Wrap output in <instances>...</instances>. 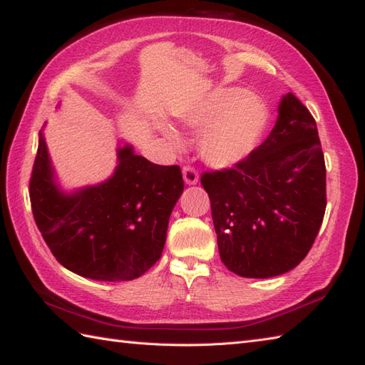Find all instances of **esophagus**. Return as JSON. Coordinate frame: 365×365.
Masks as SVG:
<instances>
[{
  "label": "esophagus",
  "mask_w": 365,
  "mask_h": 365,
  "mask_svg": "<svg viewBox=\"0 0 365 365\" xmlns=\"http://www.w3.org/2000/svg\"><path fill=\"white\" fill-rule=\"evenodd\" d=\"M183 180L187 185H196L199 182L197 170L192 166H185L183 168Z\"/></svg>",
  "instance_id": "1"
}]
</instances>
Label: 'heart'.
<instances>
[{
  "label": "heart",
  "mask_w": 365,
  "mask_h": 365,
  "mask_svg": "<svg viewBox=\"0 0 365 365\" xmlns=\"http://www.w3.org/2000/svg\"><path fill=\"white\" fill-rule=\"evenodd\" d=\"M180 122L200 132V155L210 166L230 168L250 155L267 127L268 111L259 97L240 88H220L180 114ZM170 143L180 139L163 127Z\"/></svg>",
  "instance_id": "obj_1"
}]
</instances>
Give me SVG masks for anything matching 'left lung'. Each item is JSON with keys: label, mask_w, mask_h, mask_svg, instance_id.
Listing matches in <instances>:
<instances>
[{"label": "left lung", "mask_w": 365, "mask_h": 365, "mask_svg": "<svg viewBox=\"0 0 365 365\" xmlns=\"http://www.w3.org/2000/svg\"><path fill=\"white\" fill-rule=\"evenodd\" d=\"M268 138L230 169L204 173L224 265L242 277L284 274L306 257L327 208L315 119L292 92Z\"/></svg>", "instance_id": "8db88e82"}]
</instances>
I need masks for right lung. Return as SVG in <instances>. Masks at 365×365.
<instances>
[{
	"label": "right lung",
	"instance_id": "add662e5",
	"mask_svg": "<svg viewBox=\"0 0 365 365\" xmlns=\"http://www.w3.org/2000/svg\"><path fill=\"white\" fill-rule=\"evenodd\" d=\"M182 191L180 168L153 165L125 144L108 180L66 192L38 133L29 180L34 220L56 260L83 277L131 281L153 267Z\"/></svg>",
	"mask_w": 365,
	"mask_h": 365
}]
</instances>
